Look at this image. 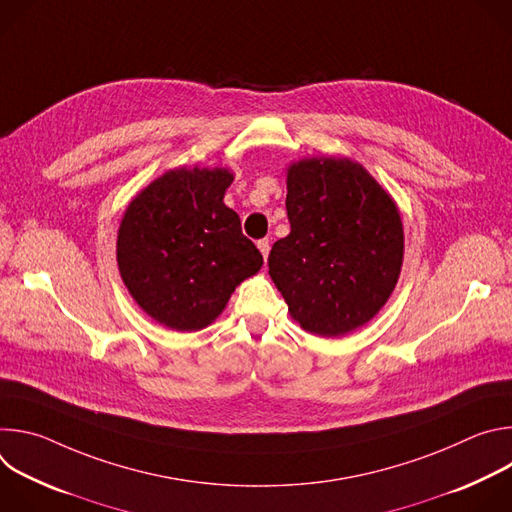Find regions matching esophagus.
<instances>
[{
    "label": "esophagus",
    "instance_id": "34e87169",
    "mask_svg": "<svg viewBox=\"0 0 512 512\" xmlns=\"http://www.w3.org/2000/svg\"><path fill=\"white\" fill-rule=\"evenodd\" d=\"M257 247H259L261 255L267 259V255H269V239H261V241H257Z\"/></svg>",
    "mask_w": 512,
    "mask_h": 512
}]
</instances>
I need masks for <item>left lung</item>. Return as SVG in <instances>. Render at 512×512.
Wrapping results in <instances>:
<instances>
[{
	"label": "left lung",
	"mask_w": 512,
	"mask_h": 512,
	"mask_svg": "<svg viewBox=\"0 0 512 512\" xmlns=\"http://www.w3.org/2000/svg\"><path fill=\"white\" fill-rule=\"evenodd\" d=\"M291 233L269 253V275L291 318L316 336H344L377 316L397 285L403 225L393 198L348 158L287 168Z\"/></svg>",
	"instance_id": "left-lung-1"
}]
</instances>
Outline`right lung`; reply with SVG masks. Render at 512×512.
<instances>
[{"instance_id": "add662e5", "label": "right lung", "mask_w": 512, "mask_h": 512, "mask_svg": "<svg viewBox=\"0 0 512 512\" xmlns=\"http://www.w3.org/2000/svg\"><path fill=\"white\" fill-rule=\"evenodd\" d=\"M225 168H178L143 188L117 235V265L137 306L178 332L206 328L263 255L223 198Z\"/></svg>"}]
</instances>
